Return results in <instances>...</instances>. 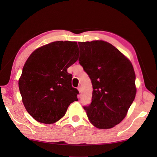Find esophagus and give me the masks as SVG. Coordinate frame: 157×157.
<instances>
[{
  "label": "esophagus",
  "instance_id": "esophagus-1",
  "mask_svg": "<svg viewBox=\"0 0 157 157\" xmlns=\"http://www.w3.org/2000/svg\"><path fill=\"white\" fill-rule=\"evenodd\" d=\"M77 89H78V90L80 93L82 92V87H81V86H78V88H77Z\"/></svg>",
  "mask_w": 157,
  "mask_h": 157
}]
</instances>
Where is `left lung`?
I'll return each mask as SVG.
<instances>
[{
	"mask_svg": "<svg viewBox=\"0 0 157 157\" xmlns=\"http://www.w3.org/2000/svg\"><path fill=\"white\" fill-rule=\"evenodd\" d=\"M79 63L91 79L92 102L84 106L88 119L99 129H109L125 118L134 101L136 75L130 61L103 40L78 42Z\"/></svg>",
	"mask_w": 157,
	"mask_h": 157,
	"instance_id": "obj_1",
	"label": "left lung"
}]
</instances>
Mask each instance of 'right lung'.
Instances as JSON below:
<instances>
[{"label":"right lung","mask_w":157,"mask_h":157,"mask_svg":"<svg viewBox=\"0 0 157 157\" xmlns=\"http://www.w3.org/2000/svg\"><path fill=\"white\" fill-rule=\"evenodd\" d=\"M78 58L77 42L56 41L35 50L23 66L19 89L27 111L36 121L52 124L61 119L78 90L71 85L67 68Z\"/></svg>","instance_id":"1"}]
</instances>
